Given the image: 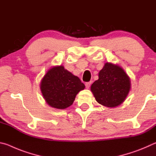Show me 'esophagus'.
<instances>
[{"label":"esophagus","mask_w":156,"mask_h":156,"mask_svg":"<svg viewBox=\"0 0 156 156\" xmlns=\"http://www.w3.org/2000/svg\"><path fill=\"white\" fill-rule=\"evenodd\" d=\"M91 84V81H89V82H87V83H85L86 87L87 88V89H89V87H90Z\"/></svg>","instance_id":"1"}]
</instances>
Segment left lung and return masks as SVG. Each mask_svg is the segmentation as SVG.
I'll list each match as a JSON object with an SVG mask.
<instances>
[{"label":"left lung","mask_w":156,"mask_h":156,"mask_svg":"<svg viewBox=\"0 0 156 156\" xmlns=\"http://www.w3.org/2000/svg\"><path fill=\"white\" fill-rule=\"evenodd\" d=\"M98 77L91 87L96 101L108 107H115L122 103L130 90L131 84L122 69L107 62L100 71Z\"/></svg>","instance_id":"1"}]
</instances>
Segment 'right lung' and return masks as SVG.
Wrapping results in <instances>:
<instances>
[{
  "label": "right lung",
  "mask_w": 156,
  "mask_h": 156,
  "mask_svg": "<svg viewBox=\"0 0 156 156\" xmlns=\"http://www.w3.org/2000/svg\"><path fill=\"white\" fill-rule=\"evenodd\" d=\"M84 87L78 77L62 65L50 69L41 83L42 94L47 104L60 109L71 106L76 95Z\"/></svg>",
  "instance_id": "obj_1"
}]
</instances>
